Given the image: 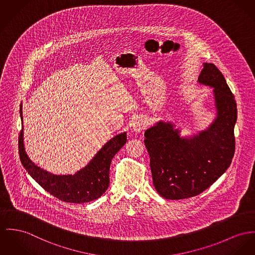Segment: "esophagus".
<instances>
[{"label": "esophagus", "mask_w": 255, "mask_h": 255, "mask_svg": "<svg viewBox=\"0 0 255 255\" xmlns=\"http://www.w3.org/2000/svg\"><path fill=\"white\" fill-rule=\"evenodd\" d=\"M146 127H147V122H146L145 120L141 119V118L136 119V120L133 122V124H132V129H133V131H134V132H137V133L141 132V131L144 130Z\"/></svg>", "instance_id": "obj_1"}]
</instances>
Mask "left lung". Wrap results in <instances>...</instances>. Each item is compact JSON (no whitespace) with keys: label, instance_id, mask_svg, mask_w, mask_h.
Here are the masks:
<instances>
[{"label":"left lung","instance_id":"left-lung-1","mask_svg":"<svg viewBox=\"0 0 255 255\" xmlns=\"http://www.w3.org/2000/svg\"><path fill=\"white\" fill-rule=\"evenodd\" d=\"M198 81L214 88L217 115L210 127L192 137H179L171 122L159 121L144 132L153 185L165 199L196 196L229 168L235 153V97L221 72L204 63Z\"/></svg>","mask_w":255,"mask_h":255}]
</instances>
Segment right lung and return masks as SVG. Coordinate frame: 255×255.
<instances>
[{
  "label": "right lung",
  "instance_id": "add662e5",
  "mask_svg": "<svg viewBox=\"0 0 255 255\" xmlns=\"http://www.w3.org/2000/svg\"><path fill=\"white\" fill-rule=\"evenodd\" d=\"M20 117L22 120V105L20 106ZM126 140V133H121L110 139L89 164L74 176H56L35 165L24 148L23 127L20 131L18 149L23 167L45 191L63 202L80 204L96 200L107 191L110 184L112 159Z\"/></svg>",
  "mask_w": 255,
  "mask_h": 255
}]
</instances>
